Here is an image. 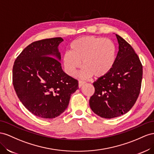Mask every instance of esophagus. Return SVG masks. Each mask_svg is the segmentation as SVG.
Segmentation results:
<instances>
[{
	"mask_svg": "<svg viewBox=\"0 0 154 154\" xmlns=\"http://www.w3.org/2000/svg\"><path fill=\"white\" fill-rule=\"evenodd\" d=\"M85 83V82H84V81H79V88H81L83 85H84Z\"/></svg>",
	"mask_w": 154,
	"mask_h": 154,
	"instance_id": "1",
	"label": "esophagus"
}]
</instances>
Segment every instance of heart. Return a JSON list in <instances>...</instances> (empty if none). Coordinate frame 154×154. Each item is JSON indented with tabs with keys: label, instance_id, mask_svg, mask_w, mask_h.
Listing matches in <instances>:
<instances>
[{
	"label": "heart",
	"instance_id": "b5f03b06",
	"mask_svg": "<svg viewBox=\"0 0 154 154\" xmlns=\"http://www.w3.org/2000/svg\"><path fill=\"white\" fill-rule=\"evenodd\" d=\"M116 58L117 48L111 39L89 35L74 40L62 60L65 72L72 77L82 64L80 77L87 79L93 75L96 78L106 76L112 69Z\"/></svg>",
	"mask_w": 154,
	"mask_h": 154
}]
</instances>
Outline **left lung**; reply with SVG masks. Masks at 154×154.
Listing matches in <instances>:
<instances>
[{
	"label": "left lung",
	"instance_id": "obj_1",
	"mask_svg": "<svg viewBox=\"0 0 154 154\" xmlns=\"http://www.w3.org/2000/svg\"><path fill=\"white\" fill-rule=\"evenodd\" d=\"M119 51L116 63L106 76L93 83L94 94L90 106L97 115L106 119L119 117L130 111L141 87L143 66L133 48L116 34Z\"/></svg>",
	"mask_w": 154,
	"mask_h": 154
}]
</instances>
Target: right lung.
I'll return each mask as SVG.
<instances>
[{
    "label": "right lung",
    "instance_id": "1",
    "mask_svg": "<svg viewBox=\"0 0 154 154\" xmlns=\"http://www.w3.org/2000/svg\"><path fill=\"white\" fill-rule=\"evenodd\" d=\"M61 37L33 42L17 57L13 85L19 100L35 116L53 119L67 108L78 81L61 67L58 46Z\"/></svg>",
    "mask_w": 154,
    "mask_h": 154
}]
</instances>
